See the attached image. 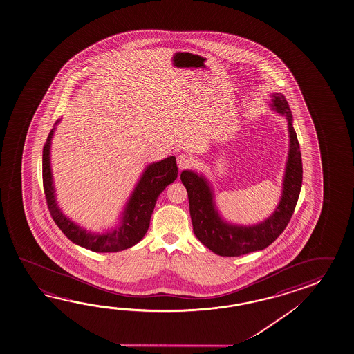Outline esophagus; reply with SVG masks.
<instances>
[{
	"instance_id": "1",
	"label": "esophagus",
	"mask_w": 354,
	"mask_h": 354,
	"mask_svg": "<svg viewBox=\"0 0 354 354\" xmlns=\"http://www.w3.org/2000/svg\"><path fill=\"white\" fill-rule=\"evenodd\" d=\"M178 167H179V170H184V169H187L189 167H192L193 165V159L187 155V153H180L179 156H178Z\"/></svg>"
}]
</instances>
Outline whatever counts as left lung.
<instances>
[{"mask_svg": "<svg viewBox=\"0 0 354 354\" xmlns=\"http://www.w3.org/2000/svg\"><path fill=\"white\" fill-rule=\"evenodd\" d=\"M270 97V107L287 118L289 133V150L281 196L270 216L253 225L229 223L216 209L213 187L203 174L184 170L180 175L181 183L187 187L194 234L201 244L221 257H239L263 250L270 245L287 227L299 198L303 165L292 111L283 93H273Z\"/></svg>", "mask_w": 354, "mask_h": 354, "instance_id": "left-lung-1", "label": "left lung"}]
</instances>
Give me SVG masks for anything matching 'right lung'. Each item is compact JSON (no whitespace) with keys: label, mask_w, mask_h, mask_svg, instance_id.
<instances>
[{"label":"right lung","mask_w":354,"mask_h":354,"mask_svg":"<svg viewBox=\"0 0 354 354\" xmlns=\"http://www.w3.org/2000/svg\"><path fill=\"white\" fill-rule=\"evenodd\" d=\"M59 122L60 119L55 122L54 129L48 133L42 153L44 190L46 196L47 207L56 225L60 227L61 232L73 243L96 253H113L133 247L147 234L150 225L151 214L159 195L169 184L174 183L178 176L175 156H169L164 160L155 161L144 169L140 179L136 183L133 193L127 199V205L121 213L119 224H116L113 229L106 230L104 233L87 232L85 227L77 225L70 218H67L66 215L61 212L56 201L50 161V149L55 129Z\"/></svg>","instance_id":"add662e5"}]
</instances>
